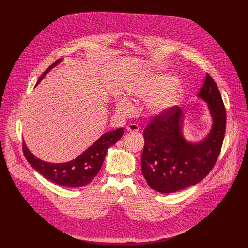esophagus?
<instances>
[{"instance_id": "obj_1", "label": "esophagus", "mask_w": 248, "mask_h": 248, "mask_svg": "<svg viewBox=\"0 0 248 248\" xmlns=\"http://www.w3.org/2000/svg\"><path fill=\"white\" fill-rule=\"evenodd\" d=\"M126 129L128 131H130V132H137L139 130V126L136 124H129L126 126Z\"/></svg>"}]
</instances>
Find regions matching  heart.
<instances>
[{"label": "heart", "mask_w": 248, "mask_h": 248, "mask_svg": "<svg viewBox=\"0 0 248 248\" xmlns=\"http://www.w3.org/2000/svg\"><path fill=\"white\" fill-rule=\"evenodd\" d=\"M172 78L167 76H154L133 82L127 89L129 96L146 100V109L152 116H163L178 105L183 97V89L179 85H170ZM117 110L128 113L132 105L126 99L117 102Z\"/></svg>", "instance_id": "heart-1"}]
</instances>
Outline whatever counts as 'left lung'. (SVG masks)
Masks as SVG:
<instances>
[{
    "label": "left lung",
    "mask_w": 248,
    "mask_h": 248,
    "mask_svg": "<svg viewBox=\"0 0 248 248\" xmlns=\"http://www.w3.org/2000/svg\"><path fill=\"white\" fill-rule=\"evenodd\" d=\"M208 104L213 124L198 142L183 135L184 113L178 106L151 120L143 132L141 169L148 186L161 193H171L201 182L213 169L226 132V109L214 79L206 74L197 94Z\"/></svg>",
    "instance_id": "left-lung-1"
}]
</instances>
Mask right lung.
<instances>
[{
    "mask_svg": "<svg viewBox=\"0 0 248 248\" xmlns=\"http://www.w3.org/2000/svg\"><path fill=\"white\" fill-rule=\"evenodd\" d=\"M62 60L56 61L40 77L36 85L50 70ZM124 129L119 128L104 133L97 141L75 160L66 163H48L35 157L22 142L23 154L33 169L39 171L47 180L65 187H81L92 182L100 170L109 147L116 144L124 134Z\"/></svg>",
    "mask_w": 248,
    "mask_h": 248,
    "instance_id": "right-lung-1",
    "label": "right lung"
}]
</instances>
